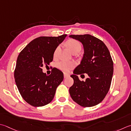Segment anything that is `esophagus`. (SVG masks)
<instances>
[{"label":"esophagus","mask_w":131,"mask_h":131,"mask_svg":"<svg viewBox=\"0 0 131 131\" xmlns=\"http://www.w3.org/2000/svg\"><path fill=\"white\" fill-rule=\"evenodd\" d=\"M69 76H70V75H69V74H64V78H66L69 77Z\"/></svg>","instance_id":"esophagus-1"}]
</instances>
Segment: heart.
<instances>
[{
    "mask_svg": "<svg viewBox=\"0 0 131 131\" xmlns=\"http://www.w3.org/2000/svg\"><path fill=\"white\" fill-rule=\"evenodd\" d=\"M66 44L72 53L74 52L78 53L79 51L81 50L82 47L81 43H79V41L75 40H69L68 41L66 42ZM59 49H60V47H58L56 49L53 54L54 57H56V56H57ZM75 65V63L73 62V61L67 62V61H61L56 63V66H57V68L58 69H60V70L62 71L65 73L69 72L71 69H72L73 68H74Z\"/></svg>",
    "mask_w": 131,
    "mask_h": 131,
    "instance_id": "b5f03b06",
    "label": "heart"
}]
</instances>
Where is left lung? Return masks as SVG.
Masks as SVG:
<instances>
[{"mask_svg": "<svg viewBox=\"0 0 131 131\" xmlns=\"http://www.w3.org/2000/svg\"><path fill=\"white\" fill-rule=\"evenodd\" d=\"M82 43L84 54L80 64L70 77L73 85L69 89L71 98L82 107H93L103 101L108 93L113 75L114 63L103 41L90 35H70ZM86 73L89 77L81 81L77 75Z\"/></svg>", "mask_w": 131, "mask_h": 131, "instance_id": "1", "label": "left lung"}]
</instances>
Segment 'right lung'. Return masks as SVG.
<instances>
[{
	"label": "right lung",
	"mask_w": 131,
	"mask_h": 131,
	"mask_svg": "<svg viewBox=\"0 0 131 131\" xmlns=\"http://www.w3.org/2000/svg\"><path fill=\"white\" fill-rule=\"evenodd\" d=\"M67 35L58 37H39L25 47L17 59L14 77L23 98L34 107H41L52 101L63 74L53 68L51 74L43 73V65H49L54 52Z\"/></svg>",
	"instance_id": "add662e5"
}]
</instances>
